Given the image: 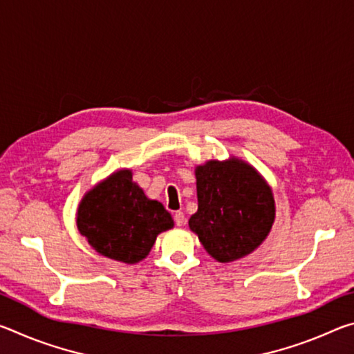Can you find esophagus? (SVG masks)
Instances as JSON below:
<instances>
[{"label":"esophagus","mask_w":354,"mask_h":354,"mask_svg":"<svg viewBox=\"0 0 354 354\" xmlns=\"http://www.w3.org/2000/svg\"><path fill=\"white\" fill-rule=\"evenodd\" d=\"M175 223H176L178 226H183V225L185 223L184 212H181V211H176V212H175Z\"/></svg>","instance_id":"esophagus-1"}]
</instances>
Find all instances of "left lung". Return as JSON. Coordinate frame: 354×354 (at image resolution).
<instances>
[{"label": "left lung", "mask_w": 354, "mask_h": 354, "mask_svg": "<svg viewBox=\"0 0 354 354\" xmlns=\"http://www.w3.org/2000/svg\"><path fill=\"white\" fill-rule=\"evenodd\" d=\"M198 211L189 220L203 247L218 262L250 254L270 232L273 194L253 167L239 159L196 167Z\"/></svg>", "instance_id": "left-lung-1"}]
</instances>
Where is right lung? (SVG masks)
<instances>
[{
	"label": "right lung",
	"mask_w": 354,
	"mask_h": 354,
	"mask_svg": "<svg viewBox=\"0 0 354 354\" xmlns=\"http://www.w3.org/2000/svg\"><path fill=\"white\" fill-rule=\"evenodd\" d=\"M76 223L100 254L136 263L148 256L159 232L173 227V218L159 201L147 198L133 173L120 170L84 196Z\"/></svg>",
	"instance_id": "right-lung-1"
}]
</instances>
